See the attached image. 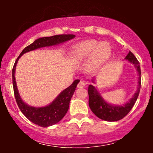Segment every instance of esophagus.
I'll list each match as a JSON object with an SVG mask.
<instances>
[{
	"instance_id": "34e87169",
	"label": "esophagus",
	"mask_w": 153,
	"mask_h": 153,
	"mask_svg": "<svg viewBox=\"0 0 153 153\" xmlns=\"http://www.w3.org/2000/svg\"><path fill=\"white\" fill-rule=\"evenodd\" d=\"M85 85V83L84 82V81H82V80H80V82H79V83L78 84V88H83L84 86Z\"/></svg>"
}]
</instances>
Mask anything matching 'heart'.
<instances>
[{
	"label": "heart",
	"instance_id": "1",
	"mask_svg": "<svg viewBox=\"0 0 153 153\" xmlns=\"http://www.w3.org/2000/svg\"><path fill=\"white\" fill-rule=\"evenodd\" d=\"M72 53L78 60L91 57V67L97 68L109 59L111 49L107 42H99L96 40L91 39L75 45L72 49Z\"/></svg>",
	"mask_w": 153,
	"mask_h": 153
}]
</instances>
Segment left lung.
<instances>
[{"instance_id": "1", "label": "left lung", "mask_w": 153, "mask_h": 153, "mask_svg": "<svg viewBox=\"0 0 153 153\" xmlns=\"http://www.w3.org/2000/svg\"><path fill=\"white\" fill-rule=\"evenodd\" d=\"M125 59L134 65L139 75L137 90L133 97L129 100V102L123 104L122 106L111 104L103 99L102 96L94 85H89L88 86V92L89 96L88 104L90 108L96 117L107 122H116L124 118L134 106L140 94V86H141V71H140V62L130 51L125 57ZM92 82L95 83V79H93Z\"/></svg>"}]
</instances>
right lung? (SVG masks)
I'll return each instance as SVG.
<instances>
[{
	"mask_svg": "<svg viewBox=\"0 0 153 153\" xmlns=\"http://www.w3.org/2000/svg\"><path fill=\"white\" fill-rule=\"evenodd\" d=\"M75 35L73 34H60L39 38L35 40L32 44L29 45V46L25 47L13 65V70H12V79H13V86L15 99L19 108H20L23 114L25 116L29 121L42 127H47L54 125L59 122L65 117L69 108L70 101H71L72 96L74 94L77 85L80 82V80H74V82L69 87L62 91L56 97V99L47 106L43 107L31 106L24 102L19 95L15 79L16 64L19 58L26 52L35 50L36 49L41 48V47L57 45L59 44L69 41L72 39L75 38Z\"/></svg>",
	"mask_w": 153,
	"mask_h": 153,
	"instance_id": "right-lung-1",
	"label": "right lung"
}]
</instances>
